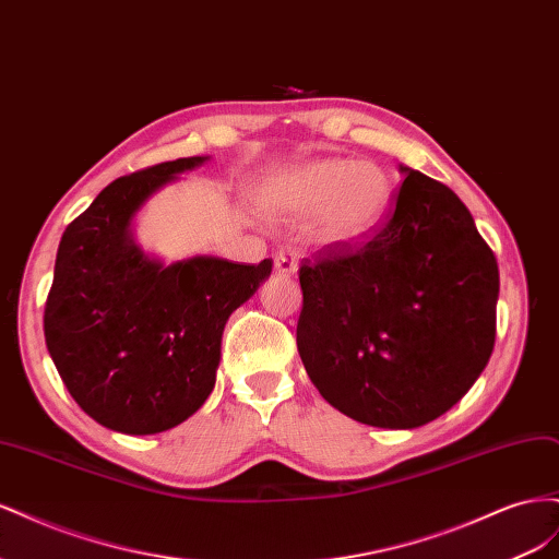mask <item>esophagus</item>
<instances>
[{"label": "esophagus", "instance_id": "1", "mask_svg": "<svg viewBox=\"0 0 559 559\" xmlns=\"http://www.w3.org/2000/svg\"><path fill=\"white\" fill-rule=\"evenodd\" d=\"M275 267L282 275H294L298 270V253L289 247L275 251Z\"/></svg>", "mask_w": 559, "mask_h": 559}]
</instances>
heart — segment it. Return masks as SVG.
<instances>
[{
  "mask_svg": "<svg viewBox=\"0 0 559 559\" xmlns=\"http://www.w3.org/2000/svg\"><path fill=\"white\" fill-rule=\"evenodd\" d=\"M392 179L380 165L352 158H317L267 183V210L282 222L317 216L319 238L333 247H359L382 228L392 207Z\"/></svg>",
  "mask_w": 559,
  "mask_h": 559,
  "instance_id": "b5f03b06",
  "label": "heart"
}]
</instances>
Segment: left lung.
I'll return each instance as SVG.
<instances>
[{
    "instance_id": "left-lung-1",
    "label": "left lung",
    "mask_w": 559,
    "mask_h": 559,
    "mask_svg": "<svg viewBox=\"0 0 559 559\" xmlns=\"http://www.w3.org/2000/svg\"><path fill=\"white\" fill-rule=\"evenodd\" d=\"M405 175L382 228L298 270L296 343L333 408L380 429L441 417L495 349L499 267L445 183Z\"/></svg>"
}]
</instances>
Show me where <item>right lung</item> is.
<instances>
[{"instance_id":"right-lung-1","label":"right lung","mask_w":559,"mask_h":559,"mask_svg":"<svg viewBox=\"0 0 559 559\" xmlns=\"http://www.w3.org/2000/svg\"><path fill=\"white\" fill-rule=\"evenodd\" d=\"M177 158L111 181L64 228L44 335L72 399L99 425L160 433L189 419L214 389L228 317L257 294L273 261L193 257L165 265L132 238V218L177 175Z\"/></svg>"}]
</instances>
